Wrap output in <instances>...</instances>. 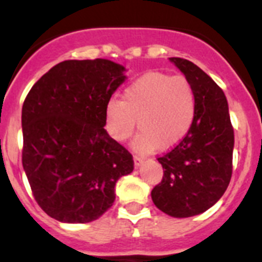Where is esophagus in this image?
<instances>
[{"label":"esophagus","instance_id":"esophagus-1","mask_svg":"<svg viewBox=\"0 0 262 262\" xmlns=\"http://www.w3.org/2000/svg\"><path fill=\"white\" fill-rule=\"evenodd\" d=\"M143 162H144V159L143 158H140V156H134V164H135L136 168L140 167V165L143 164Z\"/></svg>","mask_w":262,"mask_h":262}]
</instances>
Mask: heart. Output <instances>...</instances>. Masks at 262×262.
Instances as JSON below:
<instances>
[{
	"label": "heart",
	"instance_id": "b5f03b06",
	"mask_svg": "<svg viewBox=\"0 0 262 262\" xmlns=\"http://www.w3.org/2000/svg\"><path fill=\"white\" fill-rule=\"evenodd\" d=\"M196 115L193 86L183 75L151 71L126 87L123 100H108L107 131L116 142L134 133L138 119L140 133L133 142L138 152H151L159 147L169 149L182 142Z\"/></svg>",
	"mask_w": 262,
	"mask_h": 262
}]
</instances>
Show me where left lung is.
Returning <instances> with one entry per match:
<instances>
[{"label": "left lung", "instance_id": "left-lung-1", "mask_svg": "<svg viewBox=\"0 0 262 262\" xmlns=\"http://www.w3.org/2000/svg\"><path fill=\"white\" fill-rule=\"evenodd\" d=\"M191 82L196 115L184 139L158 158L163 180L151 192L154 204L172 217H191L214 205L232 176L234 134L224 91L191 61L169 58Z\"/></svg>", "mask_w": 262, "mask_h": 262}]
</instances>
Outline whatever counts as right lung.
<instances>
[{
	"label": "right lung",
	"mask_w": 262,
	"mask_h": 262,
	"mask_svg": "<svg viewBox=\"0 0 262 262\" xmlns=\"http://www.w3.org/2000/svg\"><path fill=\"white\" fill-rule=\"evenodd\" d=\"M124 71L102 58L63 61L25 99L22 165L38 205L61 223L99 219L113 207L118 179L133 172V155L104 129Z\"/></svg>",
	"instance_id": "add662e5"
}]
</instances>
